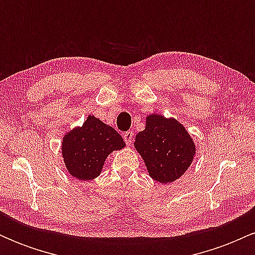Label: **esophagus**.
<instances>
[{
    "mask_svg": "<svg viewBox=\"0 0 255 255\" xmlns=\"http://www.w3.org/2000/svg\"><path fill=\"white\" fill-rule=\"evenodd\" d=\"M133 135H134L133 131H129V130L126 131L124 134V140L126 144H127V146H130L131 142H133Z\"/></svg>",
    "mask_w": 255,
    "mask_h": 255,
    "instance_id": "1",
    "label": "esophagus"
}]
</instances>
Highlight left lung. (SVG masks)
Returning a JSON list of instances; mask_svg holds the SVG:
<instances>
[{"label": "left lung", "instance_id": "1", "mask_svg": "<svg viewBox=\"0 0 255 255\" xmlns=\"http://www.w3.org/2000/svg\"><path fill=\"white\" fill-rule=\"evenodd\" d=\"M134 147L144 160L148 175L157 182H175L188 170L197 154L194 140L174 118L151 114L145 129L135 135Z\"/></svg>", "mask_w": 255, "mask_h": 255}]
</instances>
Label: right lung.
Wrapping results in <instances>:
<instances>
[{"label":"right lung","instance_id":"right-lung-1","mask_svg":"<svg viewBox=\"0 0 255 255\" xmlns=\"http://www.w3.org/2000/svg\"><path fill=\"white\" fill-rule=\"evenodd\" d=\"M125 146L122 136L113 127L89 115L83 126H77L64 134L61 153L73 177L90 181L101 175L105 159L111 152Z\"/></svg>","mask_w":255,"mask_h":255}]
</instances>
